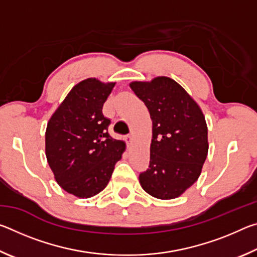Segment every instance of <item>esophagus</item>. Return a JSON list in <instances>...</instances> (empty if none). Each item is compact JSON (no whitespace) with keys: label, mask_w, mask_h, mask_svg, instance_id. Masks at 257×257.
<instances>
[{"label":"esophagus","mask_w":257,"mask_h":257,"mask_svg":"<svg viewBox=\"0 0 257 257\" xmlns=\"http://www.w3.org/2000/svg\"><path fill=\"white\" fill-rule=\"evenodd\" d=\"M125 143H127L128 145H132L133 144V142H134V138H133V136L132 135H128V136H125Z\"/></svg>","instance_id":"obj_1"}]
</instances>
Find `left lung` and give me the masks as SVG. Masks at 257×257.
<instances>
[{
  "mask_svg": "<svg viewBox=\"0 0 257 257\" xmlns=\"http://www.w3.org/2000/svg\"><path fill=\"white\" fill-rule=\"evenodd\" d=\"M130 87L149 108L152 128L151 158L139 182L159 199L179 197L198 179L205 162L207 125L201 107L171 78L133 81Z\"/></svg>",
  "mask_w": 257,
  "mask_h": 257,
  "instance_id": "8db88e82",
  "label": "left lung"
}]
</instances>
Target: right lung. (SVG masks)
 <instances>
[{"label":"right lung","instance_id":"obj_1","mask_svg":"<svg viewBox=\"0 0 257 257\" xmlns=\"http://www.w3.org/2000/svg\"><path fill=\"white\" fill-rule=\"evenodd\" d=\"M115 82L88 78L70 90L51 116L45 154L61 188L88 198L105 188L125 144L110 136L102 108Z\"/></svg>","mask_w":257,"mask_h":257}]
</instances>
